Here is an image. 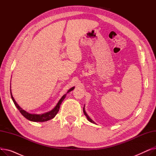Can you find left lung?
I'll return each mask as SVG.
<instances>
[{
	"label": "left lung",
	"instance_id": "8db88e82",
	"mask_svg": "<svg viewBox=\"0 0 156 156\" xmlns=\"http://www.w3.org/2000/svg\"><path fill=\"white\" fill-rule=\"evenodd\" d=\"M83 112H84V114L85 115L87 116V119H88V120L89 121H90L91 122H92V123H95V122L92 120V119H91V118H90L88 116V114L86 113V112H85V108H83Z\"/></svg>",
	"mask_w": 156,
	"mask_h": 156
}]
</instances>
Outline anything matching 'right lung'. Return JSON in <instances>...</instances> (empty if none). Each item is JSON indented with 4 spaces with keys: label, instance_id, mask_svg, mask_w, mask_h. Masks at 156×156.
Returning a JSON list of instances; mask_svg holds the SVG:
<instances>
[{
    "label": "right lung",
    "instance_id": "obj_1",
    "mask_svg": "<svg viewBox=\"0 0 156 156\" xmlns=\"http://www.w3.org/2000/svg\"><path fill=\"white\" fill-rule=\"evenodd\" d=\"M74 88L75 87H72L71 88H70L69 90L68 91L67 94L69 92H71V90H73L74 89ZM11 90V98L12 99L16 105V107L18 108V109L20 111V112L21 113L22 115L24 117L26 118L27 119L30 120V121H35V122H44V121H47L48 120H50L51 119H52L53 118H54L55 116V115L57 114V113L58 112L59 110V108H60V106H61V104L62 103V102L63 101V100L65 99L66 96V94H64L62 97L61 99L59 100V101L58 102V103H57V104L56 105L55 107L51 111H49L48 112H46V113H44V114H30L28 112H27V111H24L22 108H21L20 107V105L16 103V102L15 101L14 99L13 98V96L12 95V93H11V90Z\"/></svg>",
    "mask_w": 156,
    "mask_h": 156
}]
</instances>
